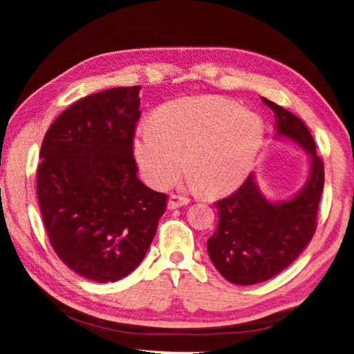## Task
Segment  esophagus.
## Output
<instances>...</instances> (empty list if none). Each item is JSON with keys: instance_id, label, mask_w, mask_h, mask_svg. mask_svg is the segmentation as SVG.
Segmentation results:
<instances>
[{"instance_id": "1", "label": "esophagus", "mask_w": 354, "mask_h": 354, "mask_svg": "<svg viewBox=\"0 0 354 354\" xmlns=\"http://www.w3.org/2000/svg\"><path fill=\"white\" fill-rule=\"evenodd\" d=\"M187 205H189V198H185V196H179V195H171L169 198V203H167V207L178 209V207H183Z\"/></svg>"}]
</instances>
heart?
Returning a JSON list of instances; mask_svg holds the SVG:
<instances>
[{"label":"heart","mask_w":354,"mask_h":354,"mask_svg":"<svg viewBox=\"0 0 354 354\" xmlns=\"http://www.w3.org/2000/svg\"><path fill=\"white\" fill-rule=\"evenodd\" d=\"M266 140V123L256 112L221 97H190L164 104L154 127L140 124L133 140L140 175L164 189L185 165L190 181L220 196L247 181Z\"/></svg>","instance_id":"heart-1"}]
</instances>
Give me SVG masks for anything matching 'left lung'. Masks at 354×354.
Wrapping results in <instances>:
<instances>
[{"label": "left lung", "instance_id": "8db88e82", "mask_svg": "<svg viewBox=\"0 0 354 354\" xmlns=\"http://www.w3.org/2000/svg\"><path fill=\"white\" fill-rule=\"evenodd\" d=\"M274 113V139L292 142L309 156L308 179L287 200L262 194L251 173L239 190L215 203L218 226L207 253L221 277L251 286L273 278L290 266L313 239L325 170L306 124L284 107L261 98Z\"/></svg>", "mask_w": 354, "mask_h": 354}]
</instances>
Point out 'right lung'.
Instances as JSON below:
<instances>
[{
  "label": "right lung",
  "instance_id": "1",
  "mask_svg": "<svg viewBox=\"0 0 354 354\" xmlns=\"http://www.w3.org/2000/svg\"><path fill=\"white\" fill-rule=\"evenodd\" d=\"M140 87H115L65 109L40 148L37 196L50 243L81 277L115 283L151 245L167 195L137 178Z\"/></svg>",
  "mask_w": 354,
  "mask_h": 354
}]
</instances>
